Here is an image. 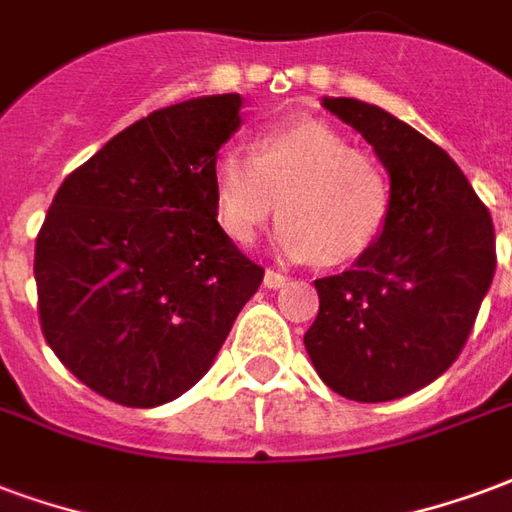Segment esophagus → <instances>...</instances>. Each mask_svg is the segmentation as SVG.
I'll return each instance as SVG.
<instances>
[{
    "instance_id": "1",
    "label": "esophagus",
    "mask_w": 512,
    "mask_h": 512,
    "mask_svg": "<svg viewBox=\"0 0 512 512\" xmlns=\"http://www.w3.org/2000/svg\"><path fill=\"white\" fill-rule=\"evenodd\" d=\"M263 285L271 287V290H279V287L287 285V276L279 274V271H274V268H268L266 276H263Z\"/></svg>"
}]
</instances>
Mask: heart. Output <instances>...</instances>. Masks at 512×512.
Instances as JSON below:
<instances>
[{
    "mask_svg": "<svg viewBox=\"0 0 512 512\" xmlns=\"http://www.w3.org/2000/svg\"><path fill=\"white\" fill-rule=\"evenodd\" d=\"M219 227L238 244L279 211L282 252L320 266L363 257L385 233L393 208L388 170L352 149L325 121H290L257 132L252 157L222 151L211 165Z\"/></svg>",
    "mask_w": 512,
    "mask_h": 512,
    "instance_id": "1",
    "label": "heart"
}]
</instances>
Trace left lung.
Masks as SVG:
<instances>
[{
    "label": "left lung",
    "mask_w": 512,
    "mask_h": 512,
    "mask_svg": "<svg viewBox=\"0 0 512 512\" xmlns=\"http://www.w3.org/2000/svg\"><path fill=\"white\" fill-rule=\"evenodd\" d=\"M323 105L372 143L393 208L355 266L314 279L320 312L304 333L306 352L344 399H401L464 350L497 268L494 222L456 162L410 124L350 97Z\"/></svg>",
    "instance_id": "left-lung-1"
}]
</instances>
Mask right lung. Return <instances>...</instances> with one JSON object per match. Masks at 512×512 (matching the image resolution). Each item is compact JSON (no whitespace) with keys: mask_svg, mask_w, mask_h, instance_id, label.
I'll use <instances>...</instances> for the list:
<instances>
[{"mask_svg":"<svg viewBox=\"0 0 512 512\" xmlns=\"http://www.w3.org/2000/svg\"><path fill=\"white\" fill-rule=\"evenodd\" d=\"M244 100L217 94L135 121L75 168L34 244L45 342L124 407L179 399L211 369L263 268L217 222L211 165Z\"/></svg>","mask_w":512,"mask_h":512,"instance_id":"obj_1","label":"right lung"}]
</instances>
